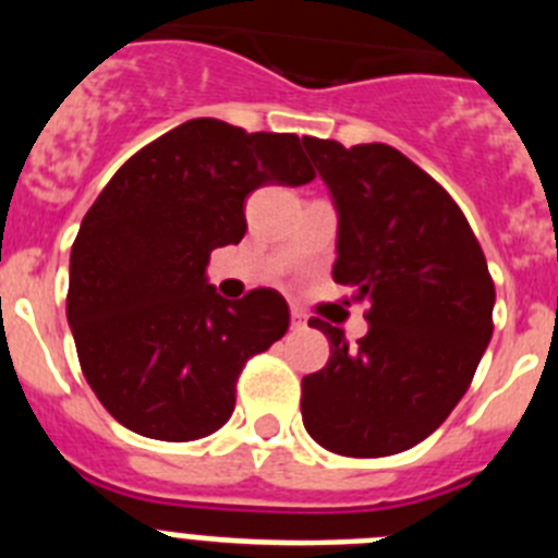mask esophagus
<instances>
[{"label": "esophagus", "instance_id": "1", "mask_svg": "<svg viewBox=\"0 0 558 558\" xmlns=\"http://www.w3.org/2000/svg\"><path fill=\"white\" fill-rule=\"evenodd\" d=\"M290 324H293V329H302L304 324H307V315H304L299 307H293L290 310Z\"/></svg>", "mask_w": 558, "mask_h": 558}]
</instances>
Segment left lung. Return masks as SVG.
Wrapping results in <instances>:
<instances>
[{
    "mask_svg": "<svg viewBox=\"0 0 558 558\" xmlns=\"http://www.w3.org/2000/svg\"><path fill=\"white\" fill-rule=\"evenodd\" d=\"M302 142L338 209L335 282L372 304L357 347L310 318L329 360L302 379L304 427L338 456L411 450L461 402L489 347V265L450 192L397 147Z\"/></svg>",
    "mask_w": 558,
    "mask_h": 558,
    "instance_id": "1",
    "label": "left lung"
}]
</instances>
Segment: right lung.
<instances>
[{
    "mask_svg": "<svg viewBox=\"0 0 558 558\" xmlns=\"http://www.w3.org/2000/svg\"><path fill=\"white\" fill-rule=\"evenodd\" d=\"M315 179L295 133L190 120L133 153L83 218L69 256L66 318L83 377L128 430L195 441L229 422L248 357L290 327L282 293L226 302L209 254L236 245L245 198Z\"/></svg>",
    "mask_w": 558,
    "mask_h": 558,
    "instance_id": "1",
    "label": "right lung"
}]
</instances>
